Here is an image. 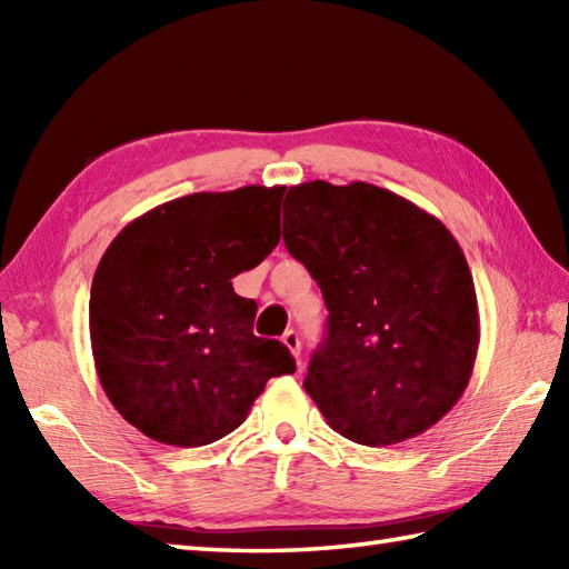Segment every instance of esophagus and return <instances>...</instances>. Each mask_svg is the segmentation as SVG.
<instances>
[{
  "label": "esophagus",
  "mask_w": 569,
  "mask_h": 569,
  "mask_svg": "<svg viewBox=\"0 0 569 569\" xmlns=\"http://www.w3.org/2000/svg\"><path fill=\"white\" fill-rule=\"evenodd\" d=\"M283 345L291 349V355L298 359V365H300V337H298V332H293V330H288L286 335H283Z\"/></svg>",
  "instance_id": "1"
}]
</instances>
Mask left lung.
Segmentation results:
<instances>
[{"mask_svg": "<svg viewBox=\"0 0 569 569\" xmlns=\"http://www.w3.org/2000/svg\"><path fill=\"white\" fill-rule=\"evenodd\" d=\"M283 210L286 249L330 310L306 391L352 442L422 435L475 369L479 306L465 251L438 217L361 180L291 186Z\"/></svg>", "mask_w": 569, "mask_h": 569, "instance_id": "8db88e82", "label": "left lung"}]
</instances>
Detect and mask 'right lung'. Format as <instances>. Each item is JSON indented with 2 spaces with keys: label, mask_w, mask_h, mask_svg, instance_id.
<instances>
[{
  "label": "right lung",
  "mask_w": 569,
  "mask_h": 569,
  "mask_svg": "<svg viewBox=\"0 0 569 569\" xmlns=\"http://www.w3.org/2000/svg\"><path fill=\"white\" fill-rule=\"evenodd\" d=\"M283 186L192 192L143 212L102 253L90 291L94 369L147 438L200 447L247 420L263 386L296 371L253 335L257 303L232 278L281 239Z\"/></svg>",
  "instance_id": "obj_1"
}]
</instances>
